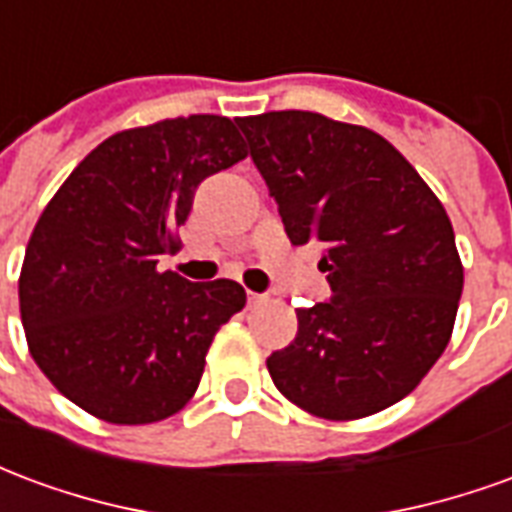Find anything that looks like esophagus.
<instances>
[{
    "label": "esophagus",
    "instance_id": "esophagus-1",
    "mask_svg": "<svg viewBox=\"0 0 512 512\" xmlns=\"http://www.w3.org/2000/svg\"><path fill=\"white\" fill-rule=\"evenodd\" d=\"M266 299H268L266 293H252V290L246 293V304H249V307H260Z\"/></svg>",
    "mask_w": 512,
    "mask_h": 512
}]
</instances>
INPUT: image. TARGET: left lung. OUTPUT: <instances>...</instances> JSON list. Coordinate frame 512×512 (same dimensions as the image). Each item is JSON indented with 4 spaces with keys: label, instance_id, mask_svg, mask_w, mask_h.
<instances>
[{
    "label": "left lung",
    "instance_id": "1",
    "mask_svg": "<svg viewBox=\"0 0 512 512\" xmlns=\"http://www.w3.org/2000/svg\"><path fill=\"white\" fill-rule=\"evenodd\" d=\"M290 244L318 241L332 299L296 310L268 356L290 403L323 419L384 411L450 343L463 266L450 216L384 136L318 112L238 117Z\"/></svg>",
    "mask_w": 512,
    "mask_h": 512
}]
</instances>
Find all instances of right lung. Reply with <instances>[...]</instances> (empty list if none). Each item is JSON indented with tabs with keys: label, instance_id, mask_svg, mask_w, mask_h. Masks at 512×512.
Listing matches in <instances>:
<instances>
[{
	"label": "right lung",
	"instance_id": "1",
	"mask_svg": "<svg viewBox=\"0 0 512 512\" xmlns=\"http://www.w3.org/2000/svg\"><path fill=\"white\" fill-rule=\"evenodd\" d=\"M246 158L230 117L189 115L109 136L29 235L21 323L43 376L115 425L172 417L200 386L213 337L246 293L158 271L202 180Z\"/></svg>",
	"mask_w": 512,
	"mask_h": 512
}]
</instances>
